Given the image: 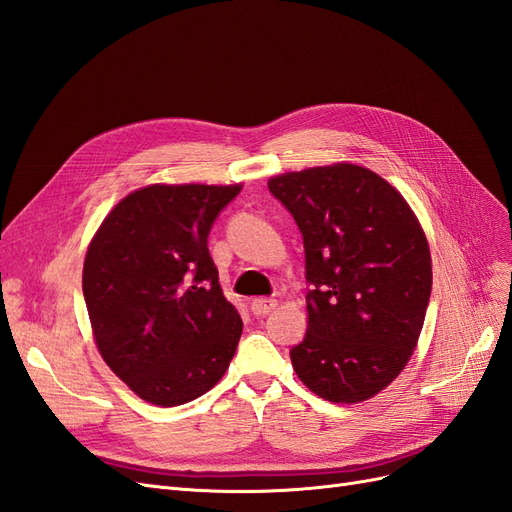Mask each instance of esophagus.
<instances>
[{
  "label": "esophagus",
  "mask_w": 512,
  "mask_h": 512,
  "mask_svg": "<svg viewBox=\"0 0 512 512\" xmlns=\"http://www.w3.org/2000/svg\"><path fill=\"white\" fill-rule=\"evenodd\" d=\"M250 307H252V312L256 316H267L269 312H273V309L277 307V301L271 299V297H258V299L252 301Z\"/></svg>",
  "instance_id": "1"
}]
</instances>
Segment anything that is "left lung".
Here are the masks:
<instances>
[{"label":"left lung","instance_id":"8db88e82","mask_svg":"<svg viewBox=\"0 0 512 512\" xmlns=\"http://www.w3.org/2000/svg\"><path fill=\"white\" fill-rule=\"evenodd\" d=\"M269 192L305 247L307 335L290 350L301 382L335 404L380 393L406 367L431 294L425 232L391 183L354 164L286 173Z\"/></svg>","mask_w":512,"mask_h":512}]
</instances>
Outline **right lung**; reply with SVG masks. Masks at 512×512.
I'll return each mask as SVG.
<instances>
[{
	"instance_id": "obj_1",
	"label": "right lung",
	"mask_w": 512,
	"mask_h": 512,
	"mask_svg": "<svg viewBox=\"0 0 512 512\" xmlns=\"http://www.w3.org/2000/svg\"><path fill=\"white\" fill-rule=\"evenodd\" d=\"M241 185H149L106 215L89 243L83 294L106 365L156 406L220 382L243 331L207 239Z\"/></svg>"
}]
</instances>
